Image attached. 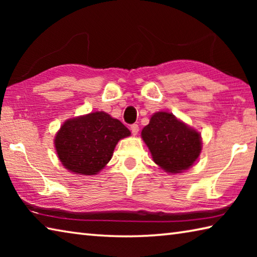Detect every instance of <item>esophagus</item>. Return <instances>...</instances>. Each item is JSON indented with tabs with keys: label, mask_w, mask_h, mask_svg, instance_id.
<instances>
[{
	"label": "esophagus",
	"mask_w": 257,
	"mask_h": 257,
	"mask_svg": "<svg viewBox=\"0 0 257 257\" xmlns=\"http://www.w3.org/2000/svg\"><path fill=\"white\" fill-rule=\"evenodd\" d=\"M130 130H132L133 135H137V134H138V132H139V127H138V124H137V123H134V124L130 125Z\"/></svg>",
	"instance_id": "obj_1"
}]
</instances>
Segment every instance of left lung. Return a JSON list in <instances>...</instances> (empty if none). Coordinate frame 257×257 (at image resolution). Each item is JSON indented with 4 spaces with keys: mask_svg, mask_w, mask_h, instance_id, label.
Returning <instances> with one entry per match:
<instances>
[{
    "mask_svg": "<svg viewBox=\"0 0 257 257\" xmlns=\"http://www.w3.org/2000/svg\"><path fill=\"white\" fill-rule=\"evenodd\" d=\"M142 138L154 162L170 173L190 168L202 150L201 136L196 130L168 112L152 115L150 123L142 130Z\"/></svg>",
    "mask_w": 257,
    "mask_h": 257,
    "instance_id": "1",
    "label": "left lung"
}]
</instances>
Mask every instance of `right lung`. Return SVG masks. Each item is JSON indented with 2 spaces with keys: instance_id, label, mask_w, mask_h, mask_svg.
<instances>
[{
  "instance_id": "add662e5",
  "label": "right lung",
  "mask_w": 257,
  "mask_h": 257,
  "mask_svg": "<svg viewBox=\"0 0 257 257\" xmlns=\"http://www.w3.org/2000/svg\"><path fill=\"white\" fill-rule=\"evenodd\" d=\"M129 129L105 112L70 119L56 134L55 149L63 167L76 175H96L111 160L120 139Z\"/></svg>"
}]
</instances>
